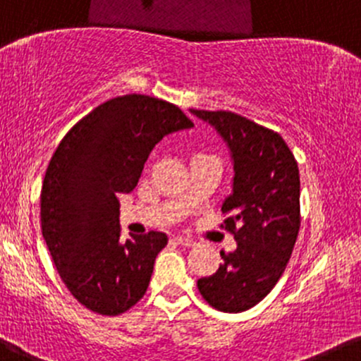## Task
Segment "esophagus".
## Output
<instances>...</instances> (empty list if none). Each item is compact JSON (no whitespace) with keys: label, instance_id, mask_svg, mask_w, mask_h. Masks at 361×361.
<instances>
[{"label":"esophagus","instance_id":"esophagus-1","mask_svg":"<svg viewBox=\"0 0 361 361\" xmlns=\"http://www.w3.org/2000/svg\"><path fill=\"white\" fill-rule=\"evenodd\" d=\"M174 241L178 245H183V247H195V241L188 238V236H174Z\"/></svg>","mask_w":361,"mask_h":361}]
</instances>
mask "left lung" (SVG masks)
<instances>
[{"label":"left lung","instance_id":"obj_1","mask_svg":"<svg viewBox=\"0 0 361 361\" xmlns=\"http://www.w3.org/2000/svg\"><path fill=\"white\" fill-rule=\"evenodd\" d=\"M231 150L233 193L221 211L235 252L221 250L216 272L197 281L202 298L226 314L255 307L283 276L300 231V173L279 133L231 111L190 109Z\"/></svg>","mask_w":361,"mask_h":361}]
</instances>
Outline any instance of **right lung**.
Masks as SVG:
<instances>
[{
    "label": "right lung",
    "mask_w": 361,
    "mask_h": 361,
    "mask_svg": "<svg viewBox=\"0 0 361 361\" xmlns=\"http://www.w3.org/2000/svg\"><path fill=\"white\" fill-rule=\"evenodd\" d=\"M193 123L162 99L128 94L102 102L59 142L41 190V228L63 283L99 315H120L147 291L159 231L121 241V193L137 187L150 150Z\"/></svg>",
    "instance_id": "add662e5"
}]
</instances>
